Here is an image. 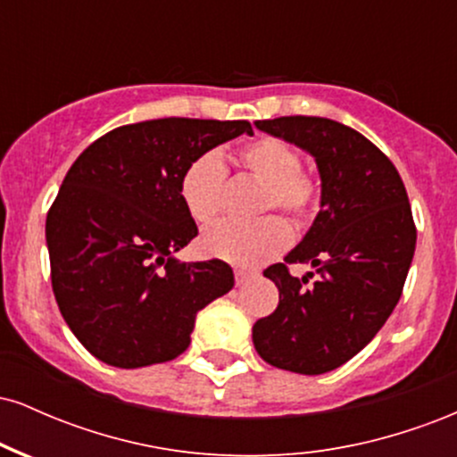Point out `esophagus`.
Masks as SVG:
<instances>
[{
    "label": "esophagus",
    "mask_w": 457,
    "mask_h": 457,
    "mask_svg": "<svg viewBox=\"0 0 457 457\" xmlns=\"http://www.w3.org/2000/svg\"><path fill=\"white\" fill-rule=\"evenodd\" d=\"M234 277H236V286H243L245 281H249L251 277H253V272H246V270H236L234 272Z\"/></svg>",
    "instance_id": "1"
}]
</instances>
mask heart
I'll use <instances>...</instances> for the list:
<instances>
[{
  "label": "heart",
  "instance_id": "1",
  "mask_svg": "<svg viewBox=\"0 0 457 457\" xmlns=\"http://www.w3.org/2000/svg\"><path fill=\"white\" fill-rule=\"evenodd\" d=\"M238 159L249 174L266 182L260 211L281 208L296 221H307L316 212L320 185L301 171V154L286 141L260 137L243 145ZM225 162L214 150L202 152L185 167L180 176V197L193 221L211 223L221 211L225 187ZM292 243V229L279 214H266L251 223L221 221L199 238L208 258L253 269L286 251Z\"/></svg>",
  "mask_w": 457,
  "mask_h": 457
}]
</instances>
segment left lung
<instances>
[{
	"instance_id": "obj_1",
	"label": "left lung",
	"mask_w": 457,
	"mask_h": 457,
	"mask_svg": "<svg viewBox=\"0 0 457 457\" xmlns=\"http://www.w3.org/2000/svg\"><path fill=\"white\" fill-rule=\"evenodd\" d=\"M255 129L313 156L320 212L283 264L264 277L279 287V305L253 324V345L266 363L318 376L359 354L402 296L417 245L406 188L393 162L356 133L328 118L286 115ZM287 263H312L306 286Z\"/></svg>"
}]
</instances>
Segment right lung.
<instances>
[{"mask_svg": "<svg viewBox=\"0 0 457 457\" xmlns=\"http://www.w3.org/2000/svg\"><path fill=\"white\" fill-rule=\"evenodd\" d=\"M253 135L245 120L161 118L103 135L79 154L46 214L51 283L87 353L135 370L176 359L197 312L234 287L221 260L180 262L197 236L180 176L202 152Z\"/></svg>", "mask_w": 457, "mask_h": 457, "instance_id": "1", "label": "right lung"}]
</instances>
